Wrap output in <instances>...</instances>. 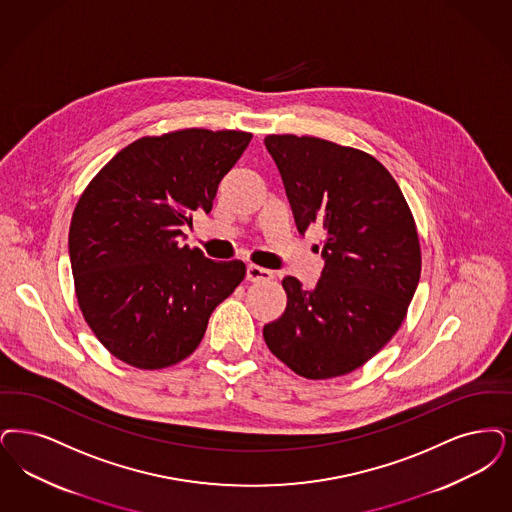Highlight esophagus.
Here are the masks:
<instances>
[{
	"label": "esophagus",
	"mask_w": 512,
	"mask_h": 512,
	"mask_svg": "<svg viewBox=\"0 0 512 512\" xmlns=\"http://www.w3.org/2000/svg\"><path fill=\"white\" fill-rule=\"evenodd\" d=\"M246 276L249 282H268L274 278L272 270H266L263 266L257 265H247Z\"/></svg>",
	"instance_id": "34e87169"
}]
</instances>
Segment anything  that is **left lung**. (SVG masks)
<instances>
[{
  "label": "left lung",
  "instance_id": "8db88e82",
  "mask_svg": "<svg viewBox=\"0 0 512 512\" xmlns=\"http://www.w3.org/2000/svg\"><path fill=\"white\" fill-rule=\"evenodd\" d=\"M297 230L324 228V270L303 289L286 276L284 314L263 328L266 347L307 379L364 366L402 326L421 276L413 215L385 165L358 148L268 135Z\"/></svg>",
  "mask_w": 512,
  "mask_h": 512
}]
</instances>
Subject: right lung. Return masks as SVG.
Segmentation results:
<instances>
[{
	"mask_svg": "<svg viewBox=\"0 0 512 512\" xmlns=\"http://www.w3.org/2000/svg\"><path fill=\"white\" fill-rule=\"evenodd\" d=\"M246 131L181 129L120 150L83 190L68 251L87 326L118 360L169 368L190 356L211 312L246 276L242 261L181 247V226L209 213Z\"/></svg>",
	"mask_w": 512,
	"mask_h": 512,
	"instance_id": "add662e5",
	"label": "right lung"
}]
</instances>
